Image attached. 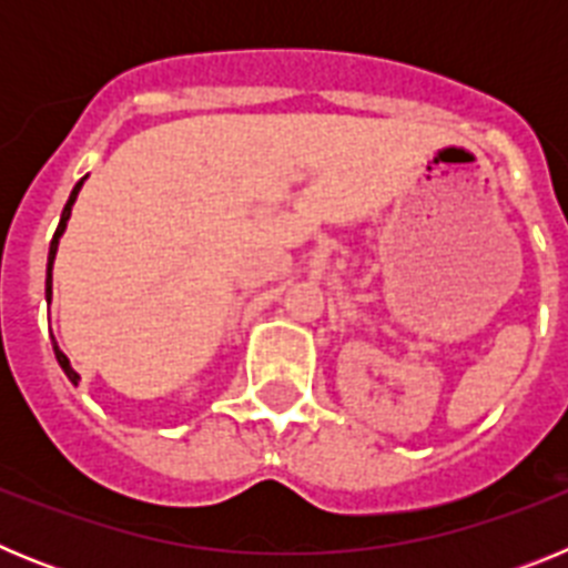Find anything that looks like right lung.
<instances>
[{
	"mask_svg": "<svg viewBox=\"0 0 568 568\" xmlns=\"http://www.w3.org/2000/svg\"><path fill=\"white\" fill-rule=\"evenodd\" d=\"M79 190H82V182H79L77 187H73V193H70L68 204H64V210H62V222H59V227H57V235H53V241H50V255H48V287H44V293H48V301H50V270H53V258H57L59 235H62V233H64V227H68L70 207H73V202H77ZM53 353H57V361H59V366H62V369H64V375H68V378L73 381V384H77V381H79V375L73 373V366H70V361L64 358V353H59V346H53Z\"/></svg>",
	"mask_w": 568,
	"mask_h": 568,
	"instance_id": "add662e5",
	"label": "right lung"
}]
</instances>
